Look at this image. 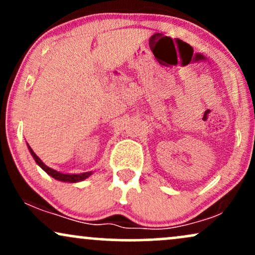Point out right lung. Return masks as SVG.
<instances>
[{"mask_svg": "<svg viewBox=\"0 0 255 255\" xmlns=\"http://www.w3.org/2000/svg\"><path fill=\"white\" fill-rule=\"evenodd\" d=\"M27 146H28V150H30V152H31L32 157L34 158V160H36L37 164L39 165L40 168H42L43 170L46 172V174H49V175H50V176L54 177L55 180L63 181V182H72V183H74V182H79V181L85 180V178L89 177L90 175L92 174V172H91V171L90 172H84V174H78V175H75V174L69 175V174H62V172H58L56 170H54V169L49 168V166H46L45 164H44L42 160L39 159V157H38L37 154L33 152V150H32V148L30 147V145H27Z\"/></svg>", "mask_w": 255, "mask_h": 255, "instance_id": "1", "label": "right lung"}]
</instances>
